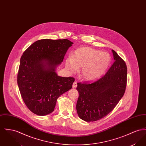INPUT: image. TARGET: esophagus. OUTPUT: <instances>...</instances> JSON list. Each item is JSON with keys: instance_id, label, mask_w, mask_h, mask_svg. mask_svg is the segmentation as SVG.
<instances>
[{"instance_id": "34e87169", "label": "esophagus", "mask_w": 146, "mask_h": 146, "mask_svg": "<svg viewBox=\"0 0 146 146\" xmlns=\"http://www.w3.org/2000/svg\"><path fill=\"white\" fill-rule=\"evenodd\" d=\"M73 88H76V86H77V82L76 81H75L73 84Z\"/></svg>"}]
</instances>
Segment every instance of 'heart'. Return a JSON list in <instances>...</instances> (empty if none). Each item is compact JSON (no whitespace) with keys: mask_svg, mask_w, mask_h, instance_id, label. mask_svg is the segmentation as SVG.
<instances>
[{"mask_svg":"<svg viewBox=\"0 0 146 146\" xmlns=\"http://www.w3.org/2000/svg\"><path fill=\"white\" fill-rule=\"evenodd\" d=\"M111 56L107 52L89 47L76 49L72 58L66 60V68L71 73H74L78 68H82L80 77L86 81H93L104 74L111 63Z\"/></svg>","mask_w":146,"mask_h":146,"instance_id":"heart-1","label":"heart"}]
</instances>
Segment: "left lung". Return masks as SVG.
Listing matches in <instances>:
<instances>
[{
  "mask_svg": "<svg viewBox=\"0 0 146 146\" xmlns=\"http://www.w3.org/2000/svg\"><path fill=\"white\" fill-rule=\"evenodd\" d=\"M114 62L104 76L91 83H78L79 97L76 111L85 121L104 118L117 105L125 93L127 67L125 61L113 50Z\"/></svg>",
  "mask_w": 146,
  "mask_h": 146,
  "instance_id": "obj_1",
  "label": "left lung"
}]
</instances>
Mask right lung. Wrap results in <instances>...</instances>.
<instances>
[{
    "mask_svg": "<svg viewBox=\"0 0 146 146\" xmlns=\"http://www.w3.org/2000/svg\"><path fill=\"white\" fill-rule=\"evenodd\" d=\"M73 44L67 39L39 40L21 56L17 84L25 104L35 114L52 113L57 98L72 89L74 78L58 76L56 68Z\"/></svg>",
    "mask_w": 146,
    "mask_h": 146,
    "instance_id": "right-lung-1",
    "label": "right lung"
}]
</instances>
